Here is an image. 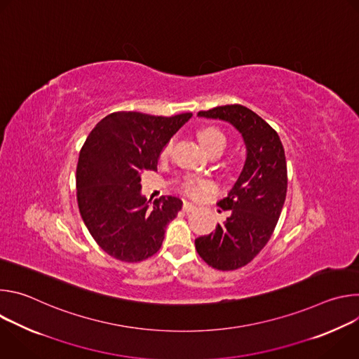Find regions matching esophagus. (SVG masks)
Listing matches in <instances>:
<instances>
[{
    "label": "esophagus",
    "mask_w": 359,
    "mask_h": 359,
    "mask_svg": "<svg viewBox=\"0 0 359 359\" xmlns=\"http://www.w3.org/2000/svg\"><path fill=\"white\" fill-rule=\"evenodd\" d=\"M196 209V206L193 203H190V201H183V212H186V213H190V212H193Z\"/></svg>",
    "instance_id": "obj_1"
}]
</instances>
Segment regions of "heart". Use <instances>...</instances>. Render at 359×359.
<instances>
[{"label":"heart","instance_id":"heart-1","mask_svg":"<svg viewBox=\"0 0 359 359\" xmlns=\"http://www.w3.org/2000/svg\"><path fill=\"white\" fill-rule=\"evenodd\" d=\"M197 139L201 144V147L204 149V151L208 153V155H222L224 151L226 146H227V136L217 128L215 126H206V128H201L197 132ZM172 149V142H169L163 150H162V158H166L169 155V151ZM208 183H203V182H193L189 180L184 184V191L190 196H198L201 193V190L208 189Z\"/></svg>","mask_w":359,"mask_h":359}]
</instances>
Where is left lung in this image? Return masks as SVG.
I'll use <instances>...</instances> for the list:
<instances>
[{
  "instance_id": "1",
  "label": "left lung",
  "mask_w": 359,
  "mask_h": 359,
  "mask_svg": "<svg viewBox=\"0 0 359 359\" xmlns=\"http://www.w3.org/2000/svg\"><path fill=\"white\" fill-rule=\"evenodd\" d=\"M234 126L245 144L240 176L217 206L230 215L215 233L194 240L200 257L213 269L237 270L248 264L270 240L287 194L285 153L277 132L241 105L217 107L197 114Z\"/></svg>"
}]
</instances>
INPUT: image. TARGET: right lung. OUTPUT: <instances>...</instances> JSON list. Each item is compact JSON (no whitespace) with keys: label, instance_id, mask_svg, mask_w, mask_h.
Wrapping results in <instances>:
<instances>
[{"label":"right lung","instance_id":"obj_1","mask_svg":"<svg viewBox=\"0 0 359 359\" xmlns=\"http://www.w3.org/2000/svg\"><path fill=\"white\" fill-rule=\"evenodd\" d=\"M191 116L115 112L86 137L76 166L78 208L93 240L114 259L137 263L159 251L183 201L162 196L149 205L142 173L158 170L163 147Z\"/></svg>","mask_w":359,"mask_h":359}]
</instances>
